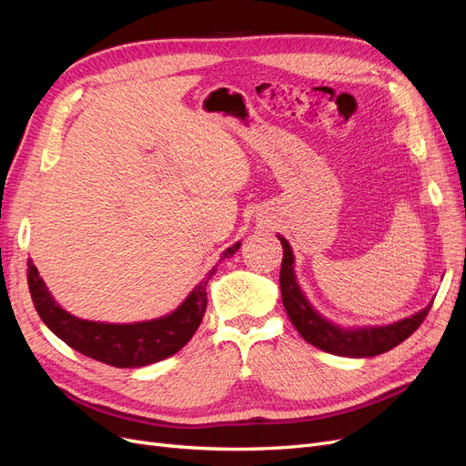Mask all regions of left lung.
<instances>
[{"mask_svg":"<svg viewBox=\"0 0 466 466\" xmlns=\"http://www.w3.org/2000/svg\"><path fill=\"white\" fill-rule=\"evenodd\" d=\"M278 238L284 247L279 270L281 301H284L286 313L295 330L311 346L334 356L373 358L404 342L426 319L431 303L410 317L380 324V327H340V324L329 320L317 311L301 289L298 276H295V257L288 238L281 235H278Z\"/></svg>","mask_w":466,"mask_h":466,"instance_id":"left-lung-1","label":"left lung"}]
</instances>
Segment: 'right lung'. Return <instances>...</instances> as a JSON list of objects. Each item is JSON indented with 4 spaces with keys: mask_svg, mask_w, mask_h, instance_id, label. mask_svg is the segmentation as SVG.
Segmentation results:
<instances>
[{
    "mask_svg": "<svg viewBox=\"0 0 466 466\" xmlns=\"http://www.w3.org/2000/svg\"><path fill=\"white\" fill-rule=\"evenodd\" d=\"M241 247L235 243L221 252V260L233 257ZM29 289L38 317L46 327L79 354L108 363L112 368H144L177 354L198 330L206 313V286L216 274V266L196 284L175 311L142 322H101L79 319L54 299L36 266L29 260Z\"/></svg>",
    "mask_w": 466,
    "mask_h": 466,
    "instance_id": "right-lung-1",
    "label": "right lung"
}]
</instances>
